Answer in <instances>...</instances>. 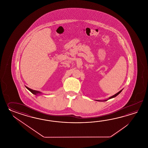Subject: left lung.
<instances>
[{
    "label": "left lung",
    "mask_w": 148,
    "mask_h": 148,
    "mask_svg": "<svg viewBox=\"0 0 148 148\" xmlns=\"http://www.w3.org/2000/svg\"><path fill=\"white\" fill-rule=\"evenodd\" d=\"M122 91V90H120V91H119V92H117V93H116V94H115V95H113V96H111V97H110L109 98V99H110V98H112L115 97H116V96H117V95H118L119 94H120V92H121V91ZM107 100H108V99H107ZM107 100H105V101H107Z\"/></svg>",
    "instance_id": "1"
}]
</instances>
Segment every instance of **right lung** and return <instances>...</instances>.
I'll return each instance as SVG.
<instances>
[{
    "mask_svg": "<svg viewBox=\"0 0 148 148\" xmlns=\"http://www.w3.org/2000/svg\"><path fill=\"white\" fill-rule=\"evenodd\" d=\"M25 87H26V88L28 89V90H29V91H31L32 93L33 94L36 95L38 94H41V92H40V91H37V90H32L31 89L28 88V87H26V86H25Z\"/></svg>",
    "mask_w": 148,
    "mask_h": 148,
    "instance_id": "obj_1",
    "label": "right lung"
}]
</instances>
